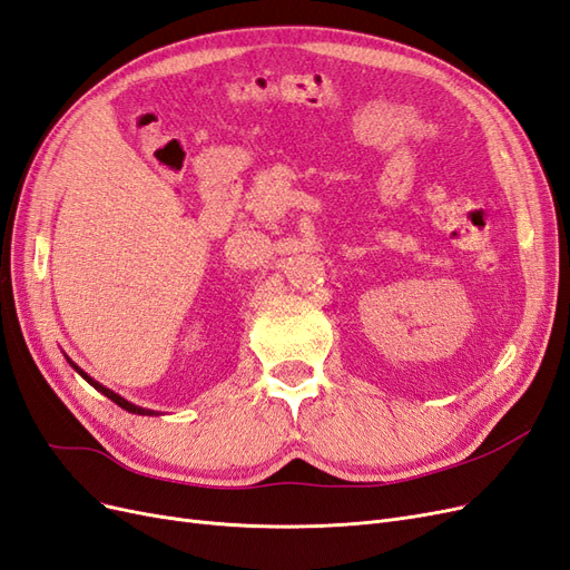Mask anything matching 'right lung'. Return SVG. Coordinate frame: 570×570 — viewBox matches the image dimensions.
<instances>
[{
  "label": "right lung",
  "instance_id": "right-lung-1",
  "mask_svg": "<svg viewBox=\"0 0 570 570\" xmlns=\"http://www.w3.org/2000/svg\"><path fill=\"white\" fill-rule=\"evenodd\" d=\"M66 361H68V364H71L73 366V371L76 373H80L82 377H85V381H88L97 392H101V394H105V396H109V400L114 402V404H118L120 409H126L128 413H137V416H159V413L157 411H151V409H142V406H137V404H132V402H128V400H124V396H120V394H116L114 390H109V387H105V385H101V383H97L95 381V377H90L88 373H85L78 364H73V361L71 358H68L66 356Z\"/></svg>",
  "mask_w": 570,
  "mask_h": 570
}]
</instances>
